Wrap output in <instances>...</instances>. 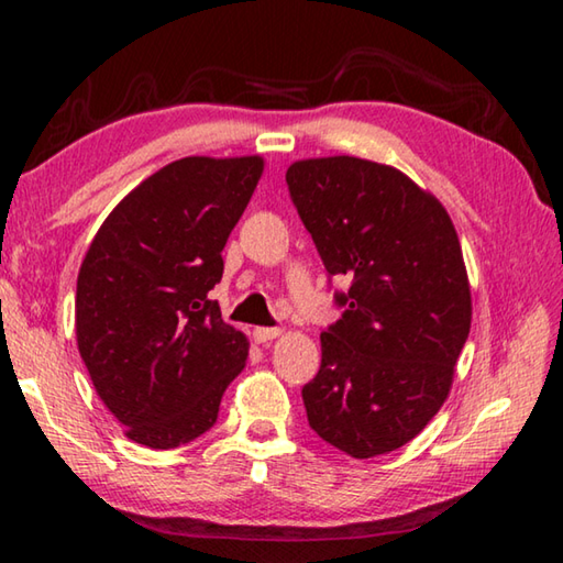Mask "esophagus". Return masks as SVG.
<instances>
[{"mask_svg": "<svg viewBox=\"0 0 563 563\" xmlns=\"http://www.w3.org/2000/svg\"><path fill=\"white\" fill-rule=\"evenodd\" d=\"M280 328H255L253 330V338H255V342H261V345H265V342H271V340H275L280 335Z\"/></svg>", "mask_w": 563, "mask_h": 563, "instance_id": "1", "label": "esophagus"}]
</instances>
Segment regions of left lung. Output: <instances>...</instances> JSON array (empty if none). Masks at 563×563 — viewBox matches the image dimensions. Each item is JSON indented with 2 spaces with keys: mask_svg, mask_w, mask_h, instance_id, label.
I'll return each mask as SVG.
<instances>
[{
  "mask_svg": "<svg viewBox=\"0 0 563 563\" xmlns=\"http://www.w3.org/2000/svg\"><path fill=\"white\" fill-rule=\"evenodd\" d=\"M285 180L328 275L350 278L302 387L308 422L355 460L399 450L440 412L470 335L460 238L444 206L393 166L308 158Z\"/></svg>",
  "mask_w": 563,
  "mask_h": 563,
  "instance_id": "1",
  "label": "left lung"
}]
</instances>
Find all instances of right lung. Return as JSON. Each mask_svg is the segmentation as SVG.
Returning a JSON list of instances; mask_svg holds the SVG:
<instances>
[{"label":"right lung","instance_id":"obj_1","mask_svg":"<svg viewBox=\"0 0 563 563\" xmlns=\"http://www.w3.org/2000/svg\"><path fill=\"white\" fill-rule=\"evenodd\" d=\"M261 174V156L174 161L113 208L81 263V360L129 440L151 450L211 430L245 367L247 340L208 292Z\"/></svg>","mask_w":563,"mask_h":563}]
</instances>
